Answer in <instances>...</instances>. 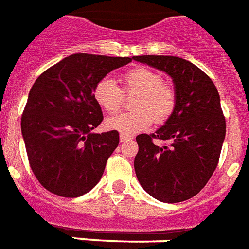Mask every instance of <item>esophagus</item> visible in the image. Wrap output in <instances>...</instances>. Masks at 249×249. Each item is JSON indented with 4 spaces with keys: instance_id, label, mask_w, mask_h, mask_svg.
<instances>
[{
    "instance_id": "obj_1",
    "label": "esophagus",
    "mask_w": 249,
    "mask_h": 249,
    "mask_svg": "<svg viewBox=\"0 0 249 249\" xmlns=\"http://www.w3.org/2000/svg\"><path fill=\"white\" fill-rule=\"evenodd\" d=\"M120 141L121 142H125V141H130L129 136H126V134H120Z\"/></svg>"
}]
</instances>
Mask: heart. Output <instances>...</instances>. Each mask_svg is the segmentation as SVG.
Returning a JSON list of instances; mask_svg holds the SVG:
<instances>
[{
	"label": "heart",
	"instance_id": "obj_1",
	"mask_svg": "<svg viewBox=\"0 0 249 249\" xmlns=\"http://www.w3.org/2000/svg\"><path fill=\"white\" fill-rule=\"evenodd\" d=\"M121 89L112 79L103 78L93 87L96 104L108 113L120 109L123 93L134 95L132 112L110 116L106 128L121 134H136L148 129L154 123H163L176 107V91L170 84L162 82L161 75L145 67L132 68L121 78Z\"/></svg>",
	"mask_w": 249,
	"mask_h": 249
}]
</instances>
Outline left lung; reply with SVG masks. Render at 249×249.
<instances>
[{
    "label": "left lung",
    "mask_w": 249,
    "mask_h": 249,
    "mask_svg": "<svg viewBox=\"0 0 249 249\" xmlns=\"http://www.w3.org/2000/svg\"><path fill=\"white\" fill-rule=\"evenodd\" d=\"M133 59L167 73L176 91V107L165 124L153 134L136 137L137 179L157 200L177 203L190 199L216 169L226 137L218 89L200 68L186 59L165 55ZM153 138L167 139L171 145L158 147Z\"/></svg>",
    "instance_id": "obj_1"
}]
</instances>
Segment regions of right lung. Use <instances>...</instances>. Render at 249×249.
<instances>
[{
    "mask_svg": "<svg viewBox=\"0 0 249 249\" xmlns=\"http://www.w3.org/2000/svg\"><path fill=\"white\" fill-rule=\"evenodd\" d=\"M130 58L73 54L36 79L21 119L31 170L46 190L76 198L92 190L119 145V132L92 133L103 121L93 87Z\"/></svg>",
    "mask_w": 249,
    "mask_h": 249,
    "instance_id": "right-lung-1",
    "label": "right lung"
}]
</instances>
